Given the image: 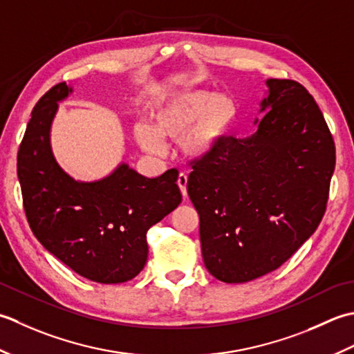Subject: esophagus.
Returning <instances> with one entry per match:
<instances>
[{
	"instance_id": "1",
	"label": "esophagus",
	"mask_w": 354,
	"mask_h": 354,
	"mask_svg": "<svg viewBox=\"0 0 354 354\" xmlns=\"http://www.w3.org/2000/svg\"><path fill=\"white\" fill-rule=\"evenodd\" d=\"M177 185H178V187H180V191H182L183 198H186V197H187V176L183 174V172L178 176Z\"/></svg>"
}]
</instances>
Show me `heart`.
Masks as SVG:
<instances>
[{"mask_svg": "<svg viewBox=\"0 0 354 354\" xmlns=\"http://www.w3.org/2000/svg\"><path fill=\"white\" fill-rule=\"evenodd\" d=\"M149 125L139 124L134 137L151 154H162L163 140H180L182 153L192 160H205L232 134L238 105L226 93L165 88L148 105Z\"/></svg>", "mask_w": 354, "mask_h": 354, "instance_id": "1", "label": "heart"}]
</instances>
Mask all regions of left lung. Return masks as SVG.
I'll return each mask as SVG.
<instances>
[{
    "label": "left lung",
    "mask_w": 354,
    "mask_h": 354,
    "mask_svg": "<svg viewBox=\"0 0 354 354\" xmlns=\"http://www.w3.org/2000/svg\"><path fill=\"white\" fill-rule=\"evenodd\" d=\"M263 119L192 167L187 196L200 215L201 255L223 283H248L286 263L319 226L335 142L301 84L268 79Z\"/></svg>",
    "instance_id": "8db88e82"
}]
</instances>
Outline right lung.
<instances>
[{
    "label": "right lung",
    "instance_id": "1",
    "mask_svg": "<svg viewBox=\"0 0 354 354\" xmlns=\"http://www.w3.org/2000/svg\"><path fill=\"white\" fill-rule=\"evenodd\" d=\"M73 86L61 82L35 105L18 151V180L38 241L77 275L100 284L133 279L148 259V229L182 203L178 172L148 178L120 162L82 182L57 163L52 125Z\"/></svg>",
    "mask_w": 354,
    "mask_h": 354
}]
</instances>
